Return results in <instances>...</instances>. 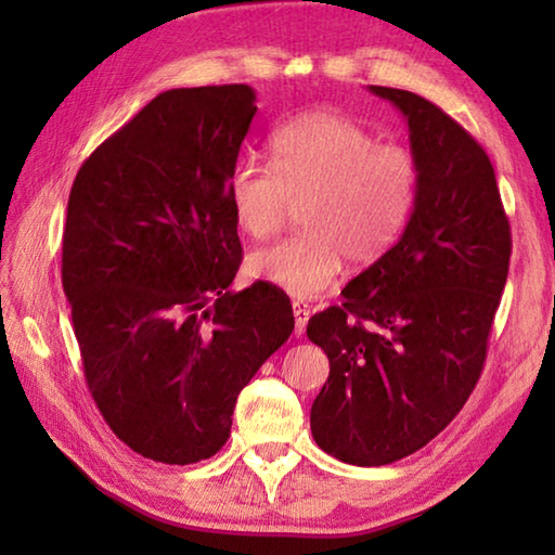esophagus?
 <instances>
[{
	"label": "esophagus",
	"mask_w": 555,
	"mask_h": 555,
	"mask_svg": "<svg viewBox=\"0 0 555 555\" xmlns=\"http://www.w3.org/2000/svg\"><path fill=\"white\" fill-rule=\"evenodd\" d=\"M291 306H294V321H296L294 333L296 335H304L308 318H311V306H308L306 300H294V304H291Z\"/></svg>",
	"instance_id": "esophagus-1"
}]
</instances>
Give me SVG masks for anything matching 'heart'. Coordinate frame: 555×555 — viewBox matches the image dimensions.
I'll list each match as a JSON object with an SVG mask.
<instances>
[{
  "label": "heart",
  "instance_id": "obj_1",
  "mask_svg": "<svg viewBox=\"0 0 555 555\" xmlns=\"http://www.w3.org/2000/svg\"><path fill=\"white\" fill-rule=\"evenodd\" d=\"M271 168L242 162L228 195L237 228L264 240L304 203V232L257 249L249 271L298 298H313L340 276L345 259L370 267L389 255L418 201L421 166L411 149L382 144L335 112L286 121L271 134Z\"/></svg>",
  "mask_w": 555,
  "mask_h": 555
}]
</instances>
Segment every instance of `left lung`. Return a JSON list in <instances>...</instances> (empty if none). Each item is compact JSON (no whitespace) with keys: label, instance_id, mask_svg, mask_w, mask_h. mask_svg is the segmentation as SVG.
<instances>
[{"label":"left lung","instance_id":"obj_1","mask_svg":"<svg viewBox=\"0 0 555 555\" xmlns=\"http://www.w3.org/2000/svg\"><path fill=\"white\" fill-rule=\"evenodd\" d=\"M409 121L418 201L387 257L308 321L331 374L311 409L315 443L379 467L434 440L480 379L509 274L512 230L485 149L409 90L370 86Z\"/></svg>","mask_w":555,"mask_h":555}]
</instances>
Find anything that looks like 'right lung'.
<instances>
[{
	"instance_id": "1",
	"label": "right lung",
	"mask_w": 555,
	"mask_h": 555,
	"mask_svg": "<svg viewBox=\"0 0 555 555\" xmlns=\"http://www.w3.org/2000/svg\"><path fill=\"white\" fill-rule=\"evenodd\" d=\"M255 100L166 90L70 188L61 276L82 372L112 434L156 463L218 453L240 391L294 331L284 291L228 288L242 264L228 178Z\"/></svg>"
}]
</instances>
